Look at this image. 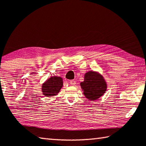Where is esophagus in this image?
Masks as SVG:
<instances>
[{
	"label": "esophagus",
	"mask_w": 146,
	"mask_h": 146,
	"mask_svg": "<svg viewBox=\"0 0 146 146\" xmlns=\"http://www.w3.org/2000/svg\"><path fill=\"white\" fill-rule=\"evenodd\" d=\"M70 84L71 85H75L76 84V81L75 80H70Z\"/></svg>",
	"instance_id": "esophagus-1"
}]
</instances>
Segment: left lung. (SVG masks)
I'll return each instance as SVG.
<instances>
[{"label":"left lung","instance_id":"1","mask_svg":"<svg viewBox=\"0 0 146 146\" xmlns=\"http://www.w3.org/2000/svg\"><path fill=\"white\" fill-rule=\"evenodd\" d=\"M80 86L86 98L90 100H97L104 95L107 84L103 76L95 71H90L84 75V80Z\"/></svg>","mask_w":146,"mask_h":146}]
</instances>
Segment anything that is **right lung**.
I'll return each instance as SVG.
<instances>
[{
  "label": "right lung",
  "instance_id": "add662e5",
  "mask_svg": "<svg viewBox=\"0 0 146 146\" xmlns=\"http://www.w3.org/2000/svg\"><path fill=\"white\" fill-rule=\"evenodd\" d=\"M62 86L63 80L60 76H51L43 84L42 91L44 95L53 97L57 95Z\"/></svg>",
  "mask_w": 146,
  "mask_h": 146
}]
</instances>
